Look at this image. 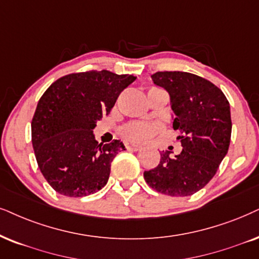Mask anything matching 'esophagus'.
Instances as JSON below:
<instances>
[{
  "instance_id": "34e87169",
  "label": "esophagus",
  "mask_w": 259,
  "mask_h": 259,
  "mask_svg": "<svg viewBox=\"0 0 259 259\" xmlns=\"http://www.w3.org/2000/svg\"><path fill=\"white\" fill-rule=\"evenodd\" d=\"M125 147H126V149L134 150V152H137V150L142 149V146H141V145H135V143H126Z\"/></svg>"
}]
</instances>
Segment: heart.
<instances>
[{"label":"heart","instance_id":"obj_1","mask_svg":"<svg viewBox=\"0 0 259 259\" xmlns=\"http://www.w3.org/2000/svg\"><path fill=\"white\" fill-rule=\"evenodd\" d=\"M156 132H158V127L152 124L134 122L124 126L120 133L126 141L141 142V141L149 140Z\"/></svg>","mask_w":259,"mask_h":259}]
</instances>
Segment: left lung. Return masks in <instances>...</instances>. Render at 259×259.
<instances>
[{
    "instance_id": "1",
    "label": "left lung",
    "mask_w": 259,
    "mask_h": 259,
    "mask_svg": "<svg viewBox=\"0 0 259 259\" xmlns=\"http://www.w3.org/2000/svg\"><path fill=\"white\" fill-rule=\"evenodd\" d=\"M156 86L169 94L175 112L173 129L179 130L183 150L171 158L161 152L155 168L143 177L150 188L176 197L191 196L210 182L228 152L232 134L231 107L220 88L185 71H158Z\"/></svg>"
}]
</instances>
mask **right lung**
Returning <instances> with one entry per match:
<instances>
[{
	"label": "right lung",
	"instance_id": "right-lung-1",
	"mask_svg": "<svg viewBox=\"0 0 259 259\" xmlns=\"http://www.w3.org/2000/svg\"><path fill=\"white\" fill-rule=\"evenodd\" d=\"M134 75L91 70L58 78L38 101L31 124L40 172L58 194L82 197L109 181L111 162L125 147L119 140L101 145L93 130L110 113Z\"/></svg>",
	"mask_w": 259,
	"mask_h": 259
}]
</instances>
